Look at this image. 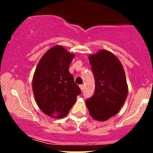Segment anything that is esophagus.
I'll return each instance as SVG.
<instances>
[{"label":"esophagus","instance_id":"1","mask_svg":"<svg viewBox=\"0 0 153 153\" xmlns=\"http://www.w3.org/2000/svg\"><path fill=\"white\" fill-rule=\"evenodd\" d=\"M79 87H80V90H81V91H83V89H84V85H79Z\"/></svg>","mask_w":153,"mask_h":153}]
</instances>
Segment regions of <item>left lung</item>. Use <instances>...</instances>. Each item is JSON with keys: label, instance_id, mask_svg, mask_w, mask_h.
<instances>
[{"label": "left lung", "instance_id": "left-lung-1", "mask_svg": "<svg viewBox=\"0 0 153 153\" xmlns=\"http://www.w3.org/2000/svg\"><path fill=\"white\" fill-rule=\"evenodd\" d=\"M95 78L94 95L85 101L92 118L105 122L117 114L128 94L125 72L118 57L110 51L101 50L88 56Z\"/></svg>", "mask_w": 153, "mask_h": 153}]
</instances>
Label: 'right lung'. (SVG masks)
<instances>
[{
  "label": "right lung",
  "instance_id": "1",
  "mask_svg": "<svg viewBox=\"0 0 153 153\" xmlns=\"http://www.w3.org/2000/svg\"><path fill=\"white\" fill-rule=\"evenodd\" d=\"M75 54L55 45L40 59L32 79L36 104L52 118H63L74 105L81 91L69 72Z\"/></svg>",
  "mask_w": 153,
  "mask_h": 153
}]
</instances>
